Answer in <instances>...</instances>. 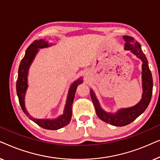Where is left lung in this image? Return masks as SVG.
<instances>
[{"mask_svg":"<svg viewBox=\"0 0 160 160\" xmlns=\"http://www.w3.org/2000/svg\"><path fill=\"white\" fill-rule=\"evenodd\" d=\"M125 41L124 49L130 50L135 55L141 59L142 65V81H143V95L142 99L135 106L128 108L121 109L116 113H106L100 108L98 100L96 98L92 90H90V96L92 100L98 117L102 121L117 127L128 125L144 112L152 99L153 79L151 71L148 65V60L142 51L141 44L132 37L123 36Z\"/></svg>","mask_w":160,"mask_h":160,"instance_id":"8db88e82","label":"left lung"}]
</instances>
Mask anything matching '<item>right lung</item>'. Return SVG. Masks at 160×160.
Listing matches in <instances>:
<instances>
[{
	"mask_svg": "<svg viewBox=\"0 0 160 160\" xmlns=\"http://www.w3.org/2000/svg\"><path fill=\"white\" fill-rule=\"evenodd\" d=\"M49 43L47 41L43 39L40 40H35L31 44H30L26 50L25 54L21 60L20 65H19L18 70V77L17 80V93L19 98V102L20 104V106L22 109L23 112L31 119L35 123H36L38 126L41 127L42 128H44L46 130H56L58 129H60L63 127L66 126L71 122L72 117V104H73L74 96H75L76 90L77 88L78 85L82 82V79H78L73 83L71 85L70 91L68 93V97L66 106H65L64 113L62 115H61L60 117L55 119H35L29 115L28 111H26L25 106V94L28 87L27 82V76L28 71L29 69V67L31 64L34 57L38 52V49L41 48H44L49 47Z\"/></svg>",
	"mask_w": 160,
	"mask_h": 160,
	"instance_id": "1",
	"label": "right lung"
}]
</instances>
